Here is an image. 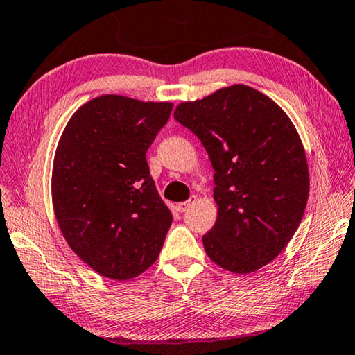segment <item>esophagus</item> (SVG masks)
I'll list each match as a JSON object with an SVG mask.
<instances>
[{"mask_svg":"<svg viewBox=\"0 0 355 355\" xmlns=\"http://www.w3.org/2000/svg\"><path fill=\"white\" fill-rule=\"evenodd\" d=\"M195 201H196V196H191L190 200H187V201H182V202H179V205L176 206V207H178V211H179V212H185V211H187V209H189L191 205H193Z\"/></svg>","mask_w":355,"mask_h":355,"instance_id":"obj_1","label":"esophagus"}]
</instances>
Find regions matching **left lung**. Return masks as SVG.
<instances>
[{
    "instance_id": "obj_1",
    "label": "left lung",
    "mask_w": 355,
    "mask_h": 355,
    "mask_svg": "<svg viewBox=\"0 0 355 355\" xmlns=\"http://www.w3.org/2000/svg\"><path fill=\"white\" fill-rule=\"evenodd\" d=\"M214 168L216 225L207 257L234 274L269 264L291 241L309 200V165L286 113L263 92L234 85L176 107Z\"/></svg>"
}]
</instances>
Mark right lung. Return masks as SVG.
<instances>
[{
    "instance_id": "add662e5",
    "label": "right lung",
    "mask_w": 355,
    "mask_h": 355,
    "mask_svg": "<svg viewBox=\"0 0 355 355\" xmlns=\"http://www.w3.org/2000/svg\"><path fill=\"white\" fill-rule=\"evenodd\" d=\"M173 103L101 96L69 121L55 154L51 196L62 236L97 274L123 282L154 264L173 223L146 150Z\"/></svg>"
}]
</instances>
